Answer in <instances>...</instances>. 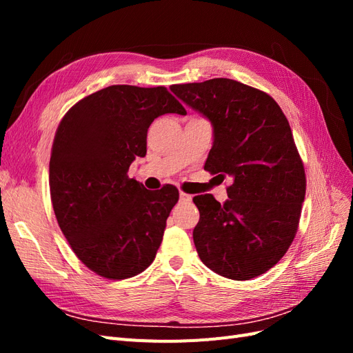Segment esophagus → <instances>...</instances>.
I'll list each match as a JSON object with an SVG mask.
<instances>
[{"label":"esophagus","mask_w":353,"mask_h":353,"mask_svg":"<svg viewBox=\"0 0 353 353\" xmlns=\"http://www.w3.org/2000/svg\"><path fill=\"white\" fill-rule=\"evenodd\" d=\"M191 199H193V196L184 193V191H181V193H179V200L183 203H188V201H191Z\"/></svg>","instance_id":"34e87169"}]
</instances>
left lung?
Returning a JSON list of instances; mask_svg holds the SVG:
<instances>
[{"mask_svg": "<svg viewBox=\"0 0 353 353\" xmlns=\"http://www.w3.org/2000/svg\"><path fill=\"white\" fill-rule=\"evenodd\" d=\"M213 126L205 169L230 178L228 200L193 199L201 262L231 280H252L279 262L297 232L305 168L285 114L266 92L227 78L170 87Z\"/></svg>", "mask_w": 353, "mask_h": 353, "instance_id": "8db88e82", "label": "left lung"}]
</instances>
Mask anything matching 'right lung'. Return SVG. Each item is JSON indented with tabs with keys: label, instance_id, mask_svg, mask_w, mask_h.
Instances as JSON below:
<instances>
[{
	"label": "right lung",
	"instance_id": "obj_1",
	"mask_svg": "<svg viewBox=\"0 0 353 353\" xmlns=\"http://www.w3.org/2000/svg\"><path fill=\"white\" fill-rule=\"evenodd\" d=\"M185 109L165 87L112 85L72 105L56 131L50 194L61 232L78 259L109 280L143 272L154 261L178 188L157 191L128 176L147 153V131Z\"/></svg>",
	"mask_w": 353,
	"mask_h": 353
}]
</instances>
